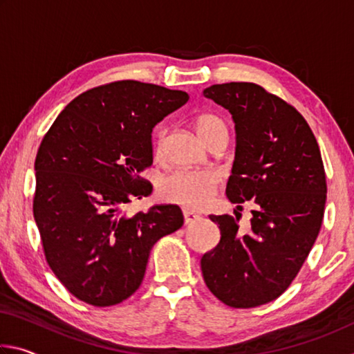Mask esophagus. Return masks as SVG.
Returning <instances> with one entry per match:
<instances>
[{"label":"esophagus","mask_w":354,"mask_h":354,"mask_svg":"<svg viewBox=\"0 0 354 354\" xmlns=\"http://www.w3.org/2000/svg\"><path fill=\"white\" fill-rule=\"evenodd\" d=\"M183 214H184V223H185V225H190V223H194L195 220H198V218H200L198 215H196L195 212L187 211V209H185V211H184Z\"/></svg>","instance_id":"1"}]
</instances>
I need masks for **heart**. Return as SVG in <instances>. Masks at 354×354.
<instances>
[{
    "label": "heart",
    "mask_w": 354,
    "mask_h": 354,
    "mask_svg": "<svg viewBox=\"0 0 354 354\" xmlns=\"http://www.w3.org/2000/svg\"><path fill=\"white\" fill-rule=\"evenodd\" d=\"M196 129L205 142L220 131H227V124L221 117L215 113H203L196 120ZM167 129L158 127L154 129L153 143L154 154L160 158L165 148ZM221 178L215 170H179L171 173L162 184V195L165 200L176 203L187 209L205 207L212 196L217 194Z\"/></svg>",
    "instance_id": "b5f03b06"
}]
</instances>
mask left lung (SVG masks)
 Wrapping results in <instances>:
<instances>
[{"label":"left lung","instance_id":"obj_1","mask_svg":"<svg viewBox=\"0 0 354 354\" xmlns=\"http://www.w3.org/2000/svg\"><path fill=\"white\" fill-rule=\"evenodd\" d=\"M232 113L237 147L226 196L239 212L211 215L220 243L201 257L207 289L226 306L256 308L287 290L319 236L326 201V175L315 136L304 117L254 82L214 84L205 91Z\"/></svg>","mask_w":354,"mask_h":354}]
</instances>
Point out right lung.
<instances>
[{"label":"right lung","instance_id":"1","mask_svg":"<svg viewBox=\"0 0 354 354\" xmlns=\"http://www.w3.org/2000/svg\"><path fill=\"white\" fill-rule=\"evenodd\" d=\"M183 91L134 80L81 93L59 113L35 156L32 212L48 266L71 295L97 308L124 301L145 277L153 245L178 231L176 205L133 217L122 209L149 196L151 131L187 103Z\"/></svg>","mask_w":354,"mask_h":354}]
</instances>
